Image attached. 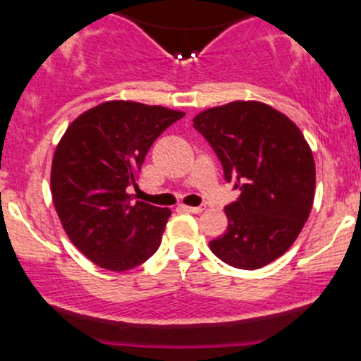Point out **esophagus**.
Here are the masks:
<instances>
[{
  "mask_svg": "<svg viewBox=\"0 0 361 361\" xmlns=\"http://www.w3.org/2000/svg\"><path fill=\"white\" fill-rule=\"evenodd\" d=\"M181 209H185V212H188V213H195V215H197V213H202L204 212V206H181Z\"/></svg>",
  "mask_w": 361,
  "mask_h": 361,
  "instance_id": "esophagus-1",
  "label": "esophagus"
}]
</instances>
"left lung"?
I'll list each match as a JSON object with an SVG mask.
<instances>
[{"label": "left lung", "mask_w": 361, "mask_h": 361, "mask_svg": "<svg viewBox=\"0 0 361 361\" xmlns=\"http://www.w3.org/2000/svg\"><path fill=\"white\" fill-rule=\"evenodd\" d=\"M194 128L240 190L226 206L227 231L209 248L234 268L269 264L295 243L312 209L316 164L305 137L286 114L243 100L202 111Z\"/></svg>", "instance_id": "left-lung-1"}]
</instances>
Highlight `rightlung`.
<instances>
[{
    "label": "right lung",
    "mask_w": 361,
    "mask_h": 361,
    "mask_svg": "<svg viewBox=\"0 0 361 361\" xmlns=\"http://www.w3.org/2000/svg\"><path fill=\"white\" fill-rule=\"evenodd\" d=\"M185 113L113 100L70 123L56 146L51 192L66 236L100 268L127 271L160 247L171 209L134 201L155 139Z\"/></svg>",
    "instance_id": "right-lung-1"
}]
</instances>
